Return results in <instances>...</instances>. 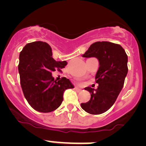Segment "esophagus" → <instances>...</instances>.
<instances>
[{
	"mask_svg": "<svg viewBox=\"0 0 146 146\" xmlns=\"http://www.w3.org/2000/svg\"><path fill=\"white\" fill-rule=\"evenodd\" d=\"M74 89H76V91H78V92H80V91H82V89H80V88L77 87V86H75V88H74Z\"/></svg>",
	"mask_w": 146,
	"mask_h": 146,
	"instance_id": "1",
	"label": "esophagus"
}]
</instances>
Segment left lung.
I'll return each instance as SVG.
<instances>
[{
	"label": "left lung",
	"instance_id": "obj_1",
	"mask_svg": "<svg viewBox=\"0 0 146 146\" xmlns=\"http://www.w3.org/2000/svg\"><path fill=\"white\" fill-rule=\"evenodd\" d=\"M82 57H96L99 68L95 76L99 86L96 89L85 88L91 94V99L81 104V107L90 114H101L113 106L123 86L128 73V56L120 44L102 41L91 44Z\"/></svg>",
	"mask_w": 146,
	"mask_h": 146
}]
</instances>
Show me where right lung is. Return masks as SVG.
I'll return each instance as SVG.
<instances>
[{
    "mask_svg": "<svg viewBox=\"0 0 146 146\" xmlns=\"http://www.w3.org/2000/svg\"><path fill=\"white\" fill-rule=\"evenodd\" d=\"M19 60L21 88L29 104L42 113L56 110L62 102L64 91L74 88L67 78L57 82L52 76L56 70L62 72L67 62L55 61L50 46L42 41L26 44L20 53Z\"/></svg>",
    "mask_w": 146,
    "mask_h": 146,
    "instance_id": "1",
    "label": "right lung"
}]
</instances>
